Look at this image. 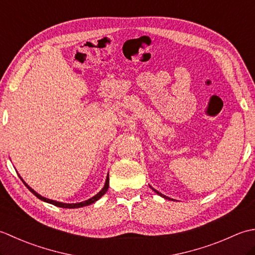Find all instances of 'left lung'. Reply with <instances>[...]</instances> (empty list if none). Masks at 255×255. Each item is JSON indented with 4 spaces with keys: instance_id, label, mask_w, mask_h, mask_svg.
<instances>
[{
    "instance_id": "obj_1",
    "label": "left lung",
    "mask_w": 255,
    "mask_h": 255,
    "mask_svg": "<svg viewBox=\"0 0 255 255\" xmlns=\"http://www.w3.org/2000/svg\"><path fill=\"white\" fill-rule=\"evenodd\" d=\"M151 188H152V187H151ZM152 189H153V191H154V192H155L156 194H159V195H160V196H162V197H164V198H166V199H167V198H169V197H166V196H164V195H162L161 193H159L158 191H155V189H154V188H152ZM169 199H170V198H169Z\"/></svg>"
}]
</instances>
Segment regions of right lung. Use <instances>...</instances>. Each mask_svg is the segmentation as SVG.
Returning a JSON list of instances; mask_svg holds the SVG:
<instances>
[{"label":"right lung","mask_w":255,"mask_h":255,"mask_svg":"<svg viewBox=\"0 0 255 255\" xmlns=\"http://www.w3.org/2000/svg\"><path fill=\"white\" fill-rule=\"evenodd\" d=\"M20 180H21V177H20ZM23 181V180H21ZM23 183L25 184V186L29 189V191L35 195L36 197H38L39 199H41V200H44V202H46V203H49V204H52V205H55V206H58V207H62V208H79V207H83V206H88V205H91V204H93V203H95L97 199H100L103 195H104L106 192H107V189H108V186H110V175H107V177H106V182H105V185H104V187H103V189L102 191L99 193V194H96L95 196H93L92 198H90V199H88V200H85V202H82V203H77V204H64V203H59V202H56V200H51V199H48V198H45V197H42V196H40L39 194L38 193H36L34 189H32L31 187H29L28 185H27V184L23 181Z\"/></svg>","instance_id":"1"}]
</instances>
